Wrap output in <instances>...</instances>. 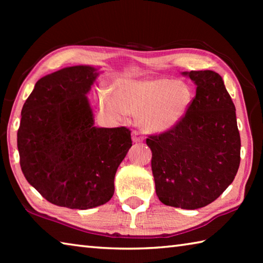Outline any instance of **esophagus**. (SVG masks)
<instances>
[{
    "label": "esophagus",
    "mask_w": 263,
    "mask_h": 263,
    "mask_svg": "<svg viewBox=\"0 0 263 263\" xmlns=\"http://www.w3.org/2000/svg\"><path fill=\"white\" fill-rule=\"evenodd\" d=\"M142 139H144V138H142V136L140 135L139 132H138V131H132V140L133 141H135V142H141Z\"/></svg>",
    "instance_id": "34e87169"
}]
</instances>
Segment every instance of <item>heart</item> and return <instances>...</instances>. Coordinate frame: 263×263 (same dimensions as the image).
Here are the masks:
<instances>
[{"label":"heart","mask_w":263,"mask_h":263,"mask_svg":"<svg viewBox=\"0 0 263 263\" xmlns=\"http://www.w3.org/2000/svg\"><path fill=\"white\" fill-rule=\"evenodd\" d=\"M99 102L111 118L138 115L142 130L164 133L184 118L193 102V90L181 80L119 79L111 86V95L100 92Z\"/></svg>","instance_id":"obj_1"}]
</instances>
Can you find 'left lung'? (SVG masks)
I'll use <instances>...</instances> for the list:
<instances>
[{
  "label": "left lung",
  "mask_w": 263,
  "mask_h": 263,
  "mask_svg": "<svg viewBox=\"0 0 263 263\" xmlns=\"http://www.w3.org/2000/svg\"><path fill=\"white\" fill-rule=\"evenodd\" d=\"M196 84L184 118L173 130L149 136L155 193L164 205L195 210L219 197L240 164L235 106L213 70L182 73Z\"/></svg>",
  "instance_id": "1"
}]
</instances>
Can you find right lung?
Returning a JSON list of instances; mask_svg holds the SVG:
<instances>
[{"label": "right lung", "instance_id": "1", "mask_svg": "<svg viewBox=\"0 0 263 263\" xmlns=\"http://www.w3.org/2000/svg\"><path fill=\"white\" fill-rule=\"evenodd\" d=\"M100 75L73 66L38 80L17 132L22 172L48 202L69 209L103 205L117 168L132 146L126 127H97L87 94Z\"/></svg>", "mask_w": 263, "mask_h": 263}]
</instances>
